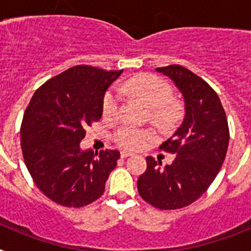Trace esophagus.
<instances>
[{
	"label": "esophagus",
	"instance_id": "obj_1",
	"mask_svg": "<svg viewBox=\"0 0 251 251\" xmlns=\"http://www.w3.org/2000/svg\"><path fill=\"white\" fill-rule=\"evenodd\" d=\"M133 153L132 152H128V151H122L121 152V157L122 158H127V157L132 156Z\"/></svg>",
	"mask_w": 251,
	"mask_h": 251
}]
</instances>
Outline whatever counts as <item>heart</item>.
Returning <instances> with one entry per match:
<instances>
[{"label":"heart","instance_id":"heart-1","mask_svg":"<svg viewBox=\"0 0 251 251\" xmlns=\"http://www.w3.org/2000/svg\"><path fill=\"white\" fill-rule=\"evenodd\" d=\"M119 90L133 98L138 99L150 108L151 117L162 127H170L178 113V105L172 100L174 89L161 76L154 74H138L119 85ZM118 89H110L105 93L101 109L105 118L114 119L119 114L121 93ZM154 139V132L147 128L133 126H122L114 133L115 143L128 151L143 150Z\"/></svg>","mask_w":251,"mask_h":251}]
</instances>
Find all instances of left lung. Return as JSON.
Instances as JSON below:
<instances>
[{
    "instance_id": "8db88e82",
    "label": "left lung",
    "mask_w": 251,
    "mask_h": 251,
    "mask_svg": "<svg viewBox=\"0 0 251 251\" xmlns=\"http://www.w3.org/2000/svg\"><path fill=\"white\" fill-rule=\"evenodd\" d=\"M170 76L185 99V118L161 150L176 158L162 162L147 157V170L137 182L146 202L159 210H176L191 205L210 187L225 161L229 126L220 98L202 77L181 65L157 68Z\"/></svg>"
}]
</instances>
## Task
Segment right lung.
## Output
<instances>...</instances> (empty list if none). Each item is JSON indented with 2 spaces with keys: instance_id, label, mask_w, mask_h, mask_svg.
<instances>
[{
  "instance_id": "add662e5",
  "label": "right lung",
  "mask_w": 251,
  "mask_h": 251,
  "mask_svg": "<svg viewBox=\"0 0 251 251\" xmlns=\"http://www.w3.org/2000/svg\"><path fill=\"white\" fill-rule=\"evenodd\" d=\"M123 70L76 65L51 77L32 95L21 124V150L39 190L66 207L98 200L121 153L80 148L85 129L103 114L101 103Z\"/></svg>"
}]
</instances>
